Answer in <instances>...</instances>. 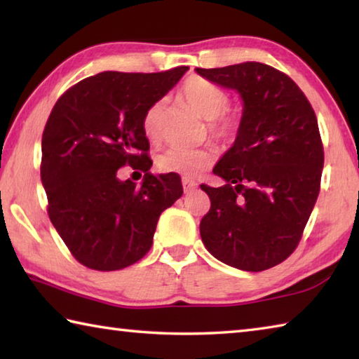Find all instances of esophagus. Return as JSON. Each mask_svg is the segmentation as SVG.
I'll use <instances>...</instances> for the list:
<instances>
[{"label":"esophagus","instance_id":"1","mask_svg":"<svg viewBox=\"0 0 359 359\" xmlns=\"http://www.w3.org/2000/svg\"><path fill=\"white\" fill-rule=\"evenodd\" d=\"M182 187H184V191L188 193V191L194 190V188L198 187V184H196V182H194V180H191V179L184 177V179H182Z\"/></svg>","mask_w":359,"mask_h":359}]
</instances>
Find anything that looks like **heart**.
<instances>
[{"instance_id":"1","label":"heart","mask_w":359,"mask_h":359,"mask_svg":"<svg viewBox=\"0 0 359 359\" xmlns=\"http://www.w3.org/2000/svg\"><path fill=\"white\" fill-rule=\"evenodd\" d=\"M180 95L194 111L208 120V131L215 141L222 144L233 142L239 135L242 117L238 111L229 109V93L204 77H190L182 85ZM165 101L156 100L145 109L142 115V131L151 142H158L163 135L165 120ZM215 154L212 149L172 147L158 155L156 168L161 172L180 174L191 177L205 171L214 163Z\"/></svg>"}]
</instances>
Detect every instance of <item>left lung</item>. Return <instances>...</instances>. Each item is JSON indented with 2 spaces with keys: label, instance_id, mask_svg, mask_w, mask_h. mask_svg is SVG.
<instances>
[{
  "label": "left lung",
  "instance_id": "obj_1",
  "mask_svg": "<svg viewBox=\"0 0 359 359\" xmlns=\"http://www.w3.org/2000/svg\"><path fill=\"white\" fill-rule=\"evenodd\" d=\"M196 72L244 101L239 135L214 168L226 184L201 185L210 198L201 239L224 264L269 269L296 250L317 203L325 163L317 115L302 90L269 65Z\"/></svg>",
  "mask_w": 359,
  "mask_h": 359
}]
</instances>
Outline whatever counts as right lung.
<instances>
[{"label": "right lung", "instance_id": "right-lung-1", "mask_svg": "<svg viewBox=\"0 0 359 359\" xmlns=\"http://www.w3.org/2000/svg\"><path fill=\"white\" fill-rule=\"evenodd\" d=\"M187 69L100 72L66 90L48 115L41 160L48 218L90 269L118 271L145 257L161 212L184 193L179 174L149 172L141 123ZM126 164L146 172L141 187L118 180Z\"/></svg>", "mask_w": 359, "mask_h": 359}]
</instances>
